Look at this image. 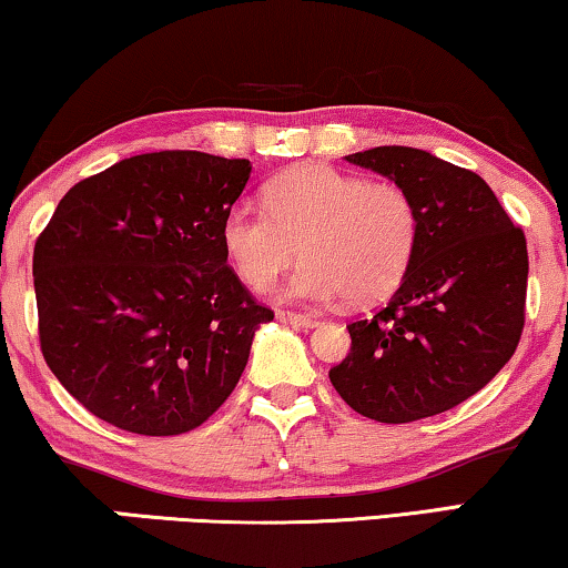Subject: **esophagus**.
I'll return each instance as SVG.
<instances>
[{
	"label": "esophagus",
	"mask_w": 568,
	"mask_h": 568,
	"mask_svg": "<svg viewBox=\"0 0 568 568\" xmlns=\"http://www.w3.org/2000/svg\"><path fill=\"white\" fill-rule=\"evenodd\" d=\"M277 318H281V322H285V324H293V326H306V329L316 326L314 316L298 314V311H277Z\"/></svg>",
	"instance_id": "esophagus-1"
}]
</instances>
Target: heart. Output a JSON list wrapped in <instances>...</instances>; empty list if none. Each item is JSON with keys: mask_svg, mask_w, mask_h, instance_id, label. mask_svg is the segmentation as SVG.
Wrapping results in <instances>:
<instances>
[{"mask_svg": "<svg viewBox=\"0 0 568 568\" xmlns=\"http://www.w3.org/2000/svg\"><path fill=\"white\" fill-rule=\"evenodd\" d=\"M419 213L409 190L367 182L326 164L293 166L265 187V207L236 203L223 215V252L246 287H273L295 257L285 295L371 303L402 283L417 250Z\"/></svg>", "mask_w": 568, "mask_h": 568, "instance_id": "heart-1", "label": "heart"}]
</instances>
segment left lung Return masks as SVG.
<instances>
[{
    "instance_id": "obj_1",
    "label": "left lung",
    "mask_w": 568,
    "mask_h": 568,
    "mask_svg": "<svg viewBox=\"0 0 568 568\" xmlns=\"http://www.w3.org/2000/svg\"><path fill=\"white\" fill-rule=\"evenodd\" d=\"M409 190L419 239L378 314L347 324L353 347L332 386L367 419L404 425L481 390L520 345L527 244L476 172L412 146L345 156Z\"/></svg>"
}]
</instances>
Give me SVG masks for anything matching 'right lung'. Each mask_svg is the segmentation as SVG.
Instances as JSON below:
<instances>
[{
  "instance_id": "add662e5",
  "label": "right lung",
  "mask_w": 568,
  "mask_h": 568,
  "mask_svg": "<svg viewBox=\"0 0 568 568\" xmlns=\"http://www.w3.org/2000/svg\"><path fill=\"white\" fill-rule=\"evenodd\" d=\"M250 159L154 151L77 182L38 236V337L61 386L135 435L201 427L242 378L254 301L221 244Z\"/></svg>"
}]
</instances>
